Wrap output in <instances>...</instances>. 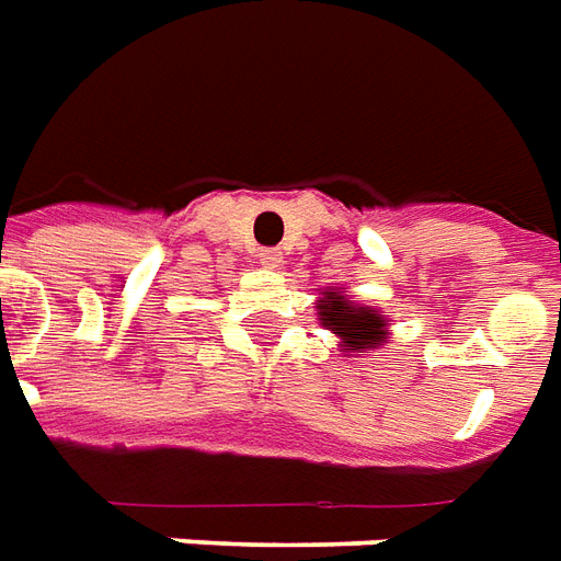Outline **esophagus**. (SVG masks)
Returning a JSON list of instances; mask_svg holds the SVG:
<instances>
[{
	"instance_id": "1",
	"label": "esophagus",
	"mask_w": 561,
	"mask_h": 561,
	"mask_svg": "<svg viewBox=\"0 0 561 561\" xmlns=\"http://www.w3.org/2000/svg\"><path fill=\"white\" fill-rule=\"evenodd\" d=\"M259 264H262V267H271V271H279L282 252L273 250V247H264V250H259Z\"/></svg>"
}]
</instances>
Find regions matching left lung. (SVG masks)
I'll list each match as a JSON object with an SVG mask.
<instances>
[{"mask_svg":"<svg viewBox=\"0 0 561 561\" xmlns=\"http://www.w3.org/2000/svg\"><path fill=\"white\" fill-rule=\"evenodd\" d=\"M323 297L318 299L320 323L341 337V353H367L379 347L388 337V320L376 309L356 302L344 290H320Z\"/></svg>","mask_w":561,"mask_h":561,"instance_id":"1","label":"left lung"}]
</instances>
